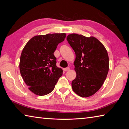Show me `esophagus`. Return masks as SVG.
<instances>
[{"instance_id": "obj_1", "label": "esophagus", "mask_w": 129, "mask_h": 129, "mask_svg": "<svg viewBox=\"0 0 129 129\" xmlns=\"http://www.w3.org/2000/svg\"><path fill=\"white\" fill-rule=\"evenodd\" d=\"M63 70L65 71H68L70 70V67H66V68H64Z\"/></svg>"}]
</instances>
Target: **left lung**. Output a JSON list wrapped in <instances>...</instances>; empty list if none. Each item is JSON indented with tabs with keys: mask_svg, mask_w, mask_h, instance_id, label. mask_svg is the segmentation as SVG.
<instances>
[{
	"mask_svg": "<svg viewBox=\"0 0 129 129\" xmlns=\"http://www.w3.org/2000/svg\"><path fill=\"white\" fill-rule=\"evenodd\" d=\"M67 40L76 54L74 62L76 77L72 82L73 91L87 98L99 90L109 69L108 54L98 39L71 34Z\"/></svg>",
	"mask_w": 129,
	"mask_h": 129,
	"instance_id": "left-lung-1",
	"label": "left lung"
}]
</instances>
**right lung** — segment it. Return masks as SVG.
Listing matches in <instances>:
<instances>
[{"label": "right lung", "mask_w": 129, "mask_h": 129, "mask_svg": "<svg viewBox=\"0 0 129 129\" xmlns=\"http://www.w3.org/2000/svg\"><path fill=\"white\" fill-rule=\"evenodd\" d=\"M66 36L65 33L37 36L23 48L19 63L20 74L35 94L43 96L51 92L62 76L63 70L56 66L53 53Z\"/></svg>", "instance_id": "obj_1"}]
</instances>
